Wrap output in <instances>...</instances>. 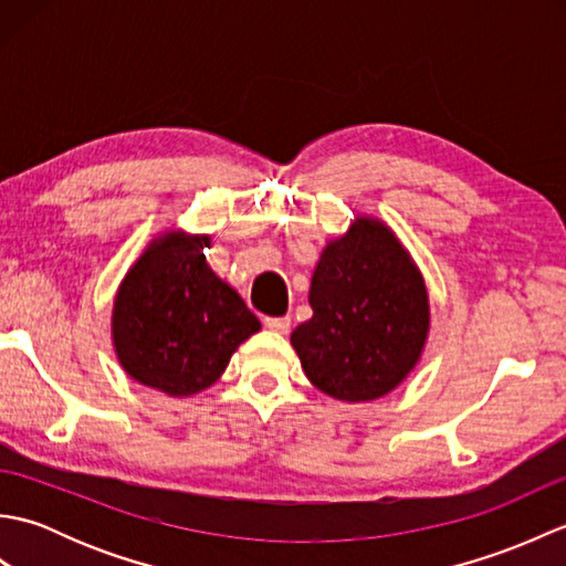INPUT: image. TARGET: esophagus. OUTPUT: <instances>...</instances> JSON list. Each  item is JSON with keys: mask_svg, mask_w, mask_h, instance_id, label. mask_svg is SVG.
Listing matches in <instances>:
<instances>
[{"mask_svg": "<svg viewBox=\"0 0 566 566\" xmlns=\"http://www.w3.org/2000/svg\"><path fill=\"white\" fill-rule=\"evenodd\" d=\"M264 328H270V331H274V333H290V328H292V318H290V316L264 318Z\"/></svg>", "mask_w": 566, "mask_h": 566, "instance_id": "obj_1", "label": "esophagus"}]
</instances>
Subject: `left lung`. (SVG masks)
Here are the masks:
<instances>
[{"mask_svg": "<svg viewBox=\"0 0 566 566\" xmlns=\"http://www.w3.org/2000/svg\"><path fill=\"white\" fill-rule=\"evenodd\" d=\"M314 308L292 333L304 375L338 401L363 403L411 375L428 340L430 302L411 252L375 216H357L323 248L311 276Z\"/></svg>", "mask_w": 566, "mask_h": 566, "instance_id": "8db88e82", "label": "left lung"}]
</instances>
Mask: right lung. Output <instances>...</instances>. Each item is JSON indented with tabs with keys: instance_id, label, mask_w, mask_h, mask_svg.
I'll list each match as a JSON object with an SVG mask.
<instances>
[{
	"instance_id": "add662e5",
	"label": "right lung",
	"mask_w": 566,
	"mask_h": 566,
	"mask_svg": "<svg viewBox=\"0 0 566 566\" xmlns=\"http://www.w3.org/2000/svg\"><path fill=\"white\" fill-rule=\"evenodd\" d=\"M209 243L182 228L153 238L114 298L112 340L124 371L177 399L209 389L260 331L240 294L209 268Z\"/></svg>"
}]
</instances>
